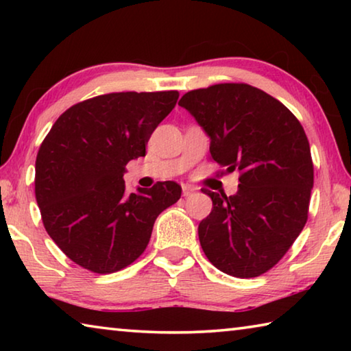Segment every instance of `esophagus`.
I'll use <instances>...</instances> for the list:
<instances>
[{"label":"esophagus","mask_w":351,"mask_h":351,"mask_svg":"<svg viewBox=\"0 0 351 351\" xmlns=\"http://www.w3.org/2000/svg\"><path fill=\"white\" fill-rule=\"evenodd\" d=\"M195 193V189L192 186H182V195L184 197H190Z\"/></svg>","instance_id":"1"}]
</instances>
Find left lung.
Wrapping results in <instances>:
<instances>
[{"label":"left lung","instance_id":"left-lung-1","mask_svg":"<svg viewBox=\"0 0 351 351\" xmlns=\"http://www.w3.org/2000/svg\"><path fill=\"white\" fill-rule=\"evenodd\" d=\"M180 105L210 138V158L224 173L240 171L232 197L203 189L213 204L198 226L206 257L224 274H265L308 219L314 167L304 127L282 102L246 83L189 91Z\"/></svg>","mask_w":351,"mask_h":351}]
</instances>
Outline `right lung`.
Returning a JSON list of instances; mask_svg holds the SVG:
<instances>
[{"label":"right lung","mask_w":351,"mask_h":351,"mask_svg":"<svg viewBox=\"0 0 351 351\" xmlns=\"http://www.w3.org/2000/svg\"><path fill=\"white\" fill-rule=\"evenodd\" d=\"M178 91L110 93L57 119L35 161V198L46 232L66 257L96 274L132 265L145 251L159 213L181 186L156 182L125 193V165L175 108Z\"/></svg>","instance_id":"add662e5"}]
</instances>
